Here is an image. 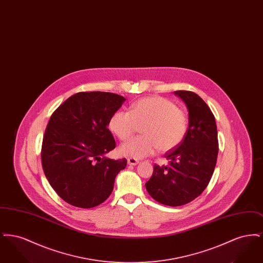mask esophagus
<instances>
[{"instance_id": "obj_1", "label": "esophagus", "mask_w": 263, "mask_h": 263, "mask_svg": "<svg viewBox=\"0 0 263 263\" xmlns=\"http://www.w3.org/2000/svg\"><path fill=\"white\" fill-rule=\"evenodd\" d=\"M127 163H128V164H130V165H136V164H138L137 160L136 159H132V158H130V159H128L127 160Z\"/></svg>"}]
</instances>
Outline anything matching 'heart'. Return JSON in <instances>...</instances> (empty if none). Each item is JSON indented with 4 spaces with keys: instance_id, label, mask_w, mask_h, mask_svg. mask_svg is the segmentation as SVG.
Wrapping results in <instances>:
<instances>
[{
    "instance_id": "obj_1",
    "label": "heart",
    "mask_w": 263,
    "mask_h": 263,
    "mask_svg": "<svg viewBox=\"0 0 263 263\" xmlns=\"http://www.w3.org/2000/svg\"><path fill=\"white\" fill-rule=\"evenodd\" d=\"M137 125H143V136L122 144L118 149L120 156L143 159L158 149L162 152L174 150L186 135L187 115L172 100L149 97L132 103L129 112L115 111L108 123L110 131L121 141L131 137Z\"/></svg>"
}]
</instances>
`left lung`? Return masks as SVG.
I'll list each match as a JSON object with an SVG mask.
<instances>
[{
    "instance_id": "1",
    "label": "left lung",
    "mask_w": 263,
    "mask_h": 263,
    "mask_svg": "<svg viewBox=\"0 0 263 263\" xmlns=\"http://www.w3.org/2000/svg\"><path fill=\"white\" fill-rule=\"evenodd\" d=\"M185 103L188 129L183 141L165 154L168 165H154L145 186L151 196L168 206H181L198 197L212 177L218 157V134L211 109L199 96L176 90Z\"/></svg>"
}]
</instances>
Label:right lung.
Returning a JSON list of instances; mask_svg holds the SVG:
<instances>
[{
    "mask_svg": "<svg viewBox=\"0 0 263 263\" xmlns=\"http://www.w3.org/2000/svg\"><path fill=\"white\" fill-rule=\"evenodd\" d=\"M125 100L112 92H78L52 114L43 137L42 167L67 203L92 208L111 194L115 177L127 161L105 156L115 148L108 123Z\"/></svg>",
    "mask_w": 263,
    "mask_h": 263,
    "instance_id": "right-lung-1",
    "label": "right lung"
}]
</instances>
